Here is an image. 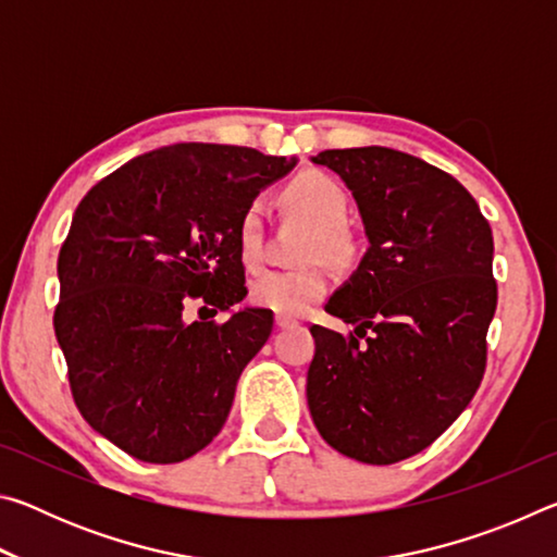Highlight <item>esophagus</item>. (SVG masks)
I'll list each match as a JSON object with an SVG mask.
<instances>
[{"instance_id":"1","label":"esophagus","mask_w":557,"mask_h":557,"mask_svg":"<svg viewBox=\"0 0 557 557\" xmlns=\"http://www.w3.org/2000/svg\"><path fill=\"white\" fill-rule=\"evenodd\" d=\"M275 324H277V329H287V326H295L297 322L292 317H285V314H277L275 317Z\"/></svg>"}]
</instances>
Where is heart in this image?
Masks as SVG:
<instances>
[{
  "instance_id": "b5f03b06",
  "label": "heart",
  "mask_w": 557,
  "mask_h": 557,
  "mask_svg": "<svg viewBox=\"0 0 557 557\" xmlns=\"http://www.w3.org/2000/svg\"><path fill=\"white\" fill-rule=\"evenodd\" d=\"M287 209L312 225L307 235L301 258L317 260L326 258L332 262H348L354 258L356 243L346 228L348 196L342 184L322 172H307L285 186L282 191ZM240 260L248 268H258L265 258V213L260 201H250L238 219L235 228ZM329 289V270L324 262L292 270H265L252 280L250 299L252 305L277 314H301L317 305Z\"/></svg>"
}]
</instances>
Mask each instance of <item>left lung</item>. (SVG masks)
<instances>
[{"label":"left lung","mask_w":557,"mask_h":557,"mask_svg":"<svg viewBox=\"0 0 557 557\" xmlns=\"http://www.w3.org/2000/svg\"><path fill=\"white\" fill-rule=\"evenodd\" d=\"M351 188L371 248L314 324L307 403L329 445L363 465H395L430 447L486 371L496 312L494 238L455 176L388 147L312 157Z\"/></svg>","instance_id":"left-lung-1"}]
</instances>
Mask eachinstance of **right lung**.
I'll return each mask as SVG.
<instances>
[{
	"mask_svg": "<svg viewBox=\"0 0 557 557\" xmlns=\"http://www.w3.org/2000/svg\"><path fill=\"white\" fill-rule=\"evenodd\" d=\"M295 164L250 147L172 145L122 164L75 209L53 329L81 414L129 457L174 465L221 432L275 319L243 309L186 324L184 307L231 312L248 295L238 219Z\"/></svg>",
	"mask_w": 557,
	"mask_h": 557,
	"instance_id": "obj_1",
	"label": "right lung"
}]
</instances>
